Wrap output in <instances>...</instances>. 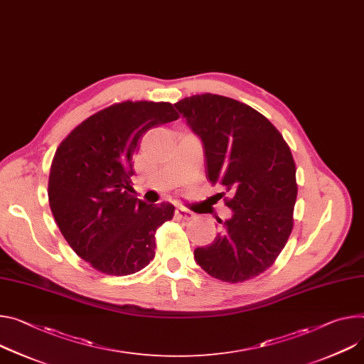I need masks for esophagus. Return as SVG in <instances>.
Returning <instances> with one entry per match:
<instances>
[{
  "instance_id": "esophagus-1",
  "label": "esophagus",
  "mask_w": 364,
  "mask_h": 364,
  "mask_svg": "<svg viewBox=\"0 0 364 364\" xmlns=\"http://www.w3.org/2000/svg\"><path fill=\"white\" fill-rule=\"evenodd\" d=\"M176 215H177L178 218H181V219H186V220H188V219H191V218L194 216L193 212H190L188 209L181 208V206H178V208L176 209Z\"/></svg>"
}]
</instances>
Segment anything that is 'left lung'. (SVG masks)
Listing matches in <instances>:
<instances>
[{"instance_id": "left-lung-1", "label": "left lung", "mask_w": 364, "mask_h": 364, "mask_svg": "<svg viewBox=\"0 0 364 364\" xmlns=\"http://www.w3.org/2000/svg\"><path fill=\"white\" fill-rule=\"evenodd\" d=\"M174 106L202 139L206 177L230 194L225 205L234 212L218 219L222 232L196 248L194 258L222 282L250 280L272 267L293 229L297 184L290 148L267 117L234 98L206 92Z\"/></svg>"}]
</instances>
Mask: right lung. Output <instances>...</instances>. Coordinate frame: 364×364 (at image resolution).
Segmentation results:
<instances>
[{"label": "right lung", "mask_w": 364, "mask_h": 364, "mask_svg": "<svg viewBox=\"0 0 364 364\" xmlns=\"http://www.w3.org/2000/svg\"><path fill=\"white\" fill-rule=\"evenodd\" d=\"M177 119L171 103L127 100L90 116L58 146L49 206L63 238L92 269L127 276L154 259L155 232L174 206L134 196V155L145 132Z\"/></svg>", "instance_id": "right-lung-1"}]
</instances>
